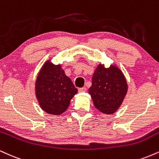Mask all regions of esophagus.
<instances>
[{
  "instance_id": "1",
  "label": "esophagus",
  "mask_w": 159,
  "mask_h": 159,
  "mask_svg": "<svg viewBox=\"0 0 159 159\" xmlns=\"http://www.w3.org/2000/svg\"><path fill=\"white\" fill-rule=\"evenodd\" d=\"M87 91V88L86 87H82V88H80V89H78V92L79 93H85V92Z\"/></svg>"
}]
</instances>
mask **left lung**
I'll return each instance as SVG.
<instances>
[{
    "instance_id": "1",
    "label": "left lung",
    "mask_w": 159,
    "mask_h": 159,
    "mask_svg": "<svg viewBox=\"0 0 159 159\" xmlns=\"http://www.w3.org/2000/svg\"><path fill=\"white\" fill-rule=\"evenodd\" d=\"M128 85L123 72L116 65L106 68L99 64L92 78L89 93L95 108L105 114H112L123 102Z\"/></svg>"
}]
</instances>
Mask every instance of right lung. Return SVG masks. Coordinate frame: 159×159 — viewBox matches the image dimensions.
<instances>
[{
  "mask_svg": "<svg viewBox=\"0 0 159 159\" xmlns=\"http://www.w3.org/2000/svg\"><path fill=\"white\" fill-rule=\"evenodd\" d=\"M35 95L40 107L47 113L59 116L67 110L78 89L65 74L61 64L47 60L35 81Z\"/></svg>",
  "mask_w": 159,
  "mask_h": 159,
  "instance_id": "1",
  "label": "right lung"
}]
</instances>
